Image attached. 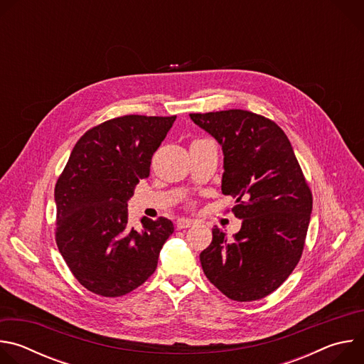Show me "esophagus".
Here are the masks:
<instances>
[{
  "label": "esophagus",
  "instance_id": "obj_1",
  "mask_svg": "<svg viewBox=\"0 0 364 364\" xmlns=\"http://www.w3.org/2000/svg\"><path fill=\"white\" fill-rule=\"evenodd\" d=\"M194 225L193 220H188V219H178L176 222V226L177 229H187V228H191Z\"/></svg>",
  "mask_w": 364,
  "mask_h": 364
}]
</instances>
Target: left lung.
Wrapping results in <instances>:
<instances>
[{
  "label": "left lung",
  "instance_id": "1",
  "mask_svg": "<svg viewBox=\"0 0 364 364\" xmlns=\"http://www.w3.org/2000/svg\"><path fill=\"white\" fill-rule=\"evenodd\" d=\"M223 149L222 193L240 230L228 240L219 228L200 253L203 272L228 298H265L299 262L313 210V194L285 132L271 119L243 109L190 114Z\"/></svg>",
  "mask_w": 364,
  "mask_h": 364
}]
</instances>
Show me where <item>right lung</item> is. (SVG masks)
<instances>
[{"instance_id":"1","label":"right lung","mask_w":364,"mask_h":364,"mask_svg":"<svg viewBox=\"0 0 364 364\" xmlns=\"http://www.w3.org/2000/svg\"><path fill=\"white\" fill-rule=\"evenodd\" d=\"M176 118H114L86 131L72 149L55 187L56 243L75 278L93 294L122 296L142 285L174 232L166 218H142L135 230L127 207Z\"/></svg>"}]
</instances>
